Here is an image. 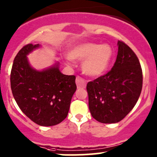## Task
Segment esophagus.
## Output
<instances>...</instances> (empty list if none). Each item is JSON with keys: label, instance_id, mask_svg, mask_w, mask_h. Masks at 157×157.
<instances>
[{"label": "esophagus", "instance_id": "1", "mask_svg": "<svg viewBox=\"0 0 157 157\" xmlns=\"http://www.w3.org/2000/svg\"><path fill=\"white\" fill-rule=\"evenodd\" d=\"M76 84H77V88L78 89H83L86 87V82L84 80L83 78H82L80 76H77V78H76Z\"/></svg>", "mask_w": 157, "mask_h": 157}]
</instances>
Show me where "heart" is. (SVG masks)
<instances>
[{"instance_id":"1","label":"heart","mask_w":157,"mask_h":157,"mask_svg":"<svg viewBox=\"0 0 157 157\" xmlns=\"http://www.w3.org/2000/svg\"><path fill=\"white\" fill-rule=\"evenodd\" d=\"M113 56V51L108 44L86 42L72 48L69 57L73 59L84 60L82 69L92 77L104 75L109 68Z\"/></svg>"}]
</instances>
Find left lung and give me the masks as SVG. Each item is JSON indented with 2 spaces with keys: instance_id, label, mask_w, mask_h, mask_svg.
<instances>
[{
  "instance_id": "obj_1",
  "label": "left lung",
  "mask_w": 157,
  "mask_h": 157,
  "mask_svg": "<svg viewBox=\"0 0 157 157\" xmlns=\"http://www.w3.org/2000/svg\"><path fill=\"white\" fill-rule=\"evenodd\" d=\"M118 44L112 69L86 86L90 113L101 123H117L124 118L142 92V70L137 56L122 41Z\"/></svg>"
}]
</instances>
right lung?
I'll use <instances>...</instances> for the list:
<instances>
[{"instance_id":"obj_1","label":"right lung","mask_w":157,"mask_h":157,"mask_svg":"<svg viewBox=\"0 0 157 157\" xmlns=\"http://www.w3.org/2000/svg\"><path fill=\"white\" fill-rule=\"evenodd\" d=\"M39 44H27L15 56L10 74L12 92L26 116L40 126L61 123L67 117L77 89L75 75H63L59 66L37 71L29 65L27 55Z\"/></svg>"}]
</instances>
